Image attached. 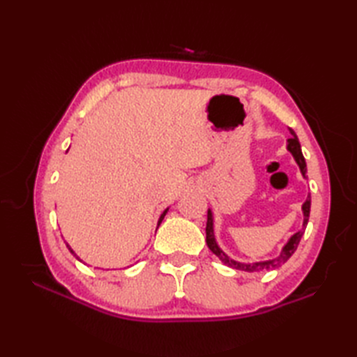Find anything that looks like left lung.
Returning <instances> with one entry per match:
<instances>
[{
    "mask_svg": "<svg viewBox=\"0 0 357 357\" xmlns=\"http://www.w3.org/2000/svg\"><path fill=\"white\" fill-rule=\"evenodd\" d=\"M291 133V138L287 139V150L290 151V153L293 155L296 164L299 165L301 169V173L302 176H305L307 173V164H305V159H304V155H302V150H301V144H299V139L298 136H296L294 130H291V128H288ZM310 206H312V196L308 195L307 201L302 204V213H304V224H302V229L294 233L293 236L288 239L287 244L282 247V250H280V253L273 257V259H268V261H259V262H239V261H234L231 259L230 256H227L221 247L218 245V242L215 239V231H213V213H211V210L208 208L207 211V227H206V234H207V245L208 248L213 252L219 259H221L225 265H229V267L231 268H236V270H242V271H262V270H275L278 267H280V265L285 264L288 259H290L291 255L296 252V248H298L299 245V241L302 238V234H304L305 231V227L308 224V218H310Z\"/></svg>",
    "mask_w": 357,
    "mask_h": 357,
    "instance_id": "left-lung-1",
    "label": "left lung"
}]
</instances>
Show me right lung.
<instances>
[{"label":"right lung","mask_w":357,"mask_h":357,"mask_svg":"<svg viewBox=\"0 0 357 357\" xmlns=\"http://www.w3.org/2000/svg\"><path fill=\"white\" fill-rule=\"evenodd\" d=\"M167 211H169V208H165V210L162 211V215H161V216H159V221H158V227H159V224H161V222H162V219H164V216H165V213H167ZM66 245H67V248H69V252H70V253H72V255H73L75 257H77V259H78V261H81V259H79V256H78L77 253H75V252H73V250L70 248V245H69V244H67V242H66ZM81 262H82V261H81Z\"/></svg>","instance_id":"obj_1"}]
</instances>
